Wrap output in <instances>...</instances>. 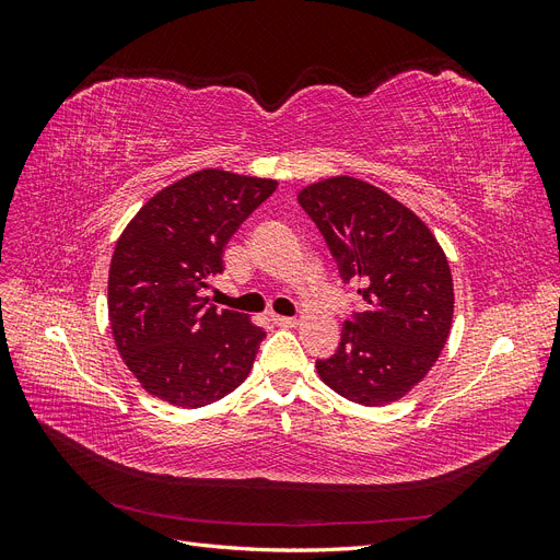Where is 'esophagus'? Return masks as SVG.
I'll return each instance as SVG.
<instances>
[{
  "label": "esophagus",
  "instance_id": "34e87169",
  "mask_svg": "<svg viewBox=\"0 0 560 560\" xmlns=\"http://www.w3.org/2000/svg\"><path fill=\"white\" fill-rule=\"evenodd\" d=\"M273 322L278 327H296L299 325L296 317H284V315H273Z\"/></svg>",
  "mask_w": 560,
  "mask_h": 560
}]
</instances>
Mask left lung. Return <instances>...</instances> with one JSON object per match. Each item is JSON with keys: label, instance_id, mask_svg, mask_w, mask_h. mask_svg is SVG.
Returning a JSON list of instances; mask_svg holds the SVG:
<instances>
[{"label": "left lung", "instance_id": "left-lung-1", "mask_svg": "<svg viewBox=\"0 0 560 560\" xmlns=\"http://www.w3.org/2000/svg\"><path fill=\"white\" fill-rule=\"evenodd\" d=\"M362 311L317 374L334 393L383 406L428 376L453 319V278L444 249L420 217L354 177H331L299 194Z\"/></svg>", "mask_w": 560, "mask_h": 560}]
</instances>
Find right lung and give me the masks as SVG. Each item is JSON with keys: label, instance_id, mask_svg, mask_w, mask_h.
I'll use <instances>...</instances> for the list:
<instances>
[{"label": "right lung", "instance_id": "1", "mask_svg": "<svg viewBox=\"0 0 560 560\" xmlns=\"http://www.w3.org/2000/svg\"><path fill=\"white\" fill-rule=\"evenodd\" d=\"M278 189L276 179L200 171L149 198L116 243L109 266V325L135 378L182 409L238 387L266 331L202 296L224 270V247Z\"/></svg>", "mask_w": 560, "mask_h": 560}]
</instances>
